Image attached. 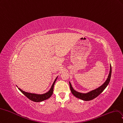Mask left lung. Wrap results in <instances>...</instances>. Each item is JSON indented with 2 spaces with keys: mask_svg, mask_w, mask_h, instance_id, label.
<instances>
[{
  "mask_svg": "<svg viewBox=\"0 0 123 123\" xmlns=\"http://www.w3.org/2000/svg\"><path fill=\"white\" fill-rule=\"evenodd\" d=\"M111 65H110V71H109V74L108 76L107 79L106 80V81L104 83V84L102 85L101 86L97 88V89H95L94 90H92L90 92L86 93H81L77 92V91L74 89L73 88V87L72 86V84L70 82L69 83V86H70V90L72 92V93L74 95V96L76 97L81 99L82 100L84 101H90L92 100H93L94 98H97L99 94H100L103 92L104 90L106 88V87L107 85H108L109 83L110 80V78L111 76Z\"/></svg>",
  "mask_w": 123,
  "mask_h": 123,
  "instance_id": "obj_1",
  "label": "left lung"
}]
</instances>
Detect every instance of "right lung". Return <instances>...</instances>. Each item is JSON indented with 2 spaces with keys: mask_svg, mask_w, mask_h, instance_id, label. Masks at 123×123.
<instances>
[{
  "mask_svg": "<svg viewBox=\"0 0 123 123\" xmlns=\"http://www.w3.org/2000/svg\"><path fill=\"white\" fill-rule=\"evenodd\" d=\"M58 77L55 79L53 84L51 86L50 89L49 91L48 92H47L44 94H36V93H29V92H25V91H23L22 89L20 88H18V89L20 91V92L25 95V96H26L27 98H29L30 100L31 101H33L35 102H42L44 100H47L49 98L53 93V90H54V86L55 85V83L56 82L57 79Z\"/></svg>",
  "mask_w": 123,
  "mask_h": 123,
  "instance_id": "obj_1",
  "label": "right lung"
}]
</instances>
